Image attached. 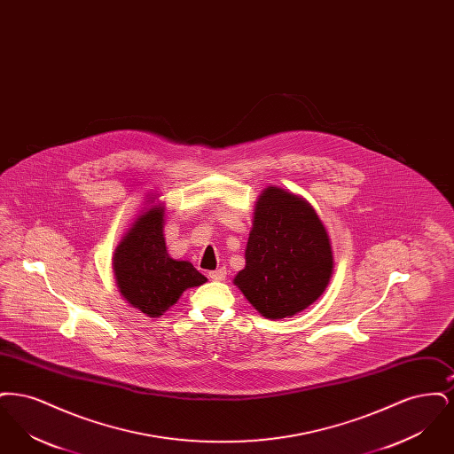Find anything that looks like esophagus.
<instances>
[{
  "label": "esophagus",
  "instance_id": "34e87169",
  "mask_svg": "<svg viewBox=\"0 0 454 454\" xmlns=\"http://www.w3.org/2000/svg\"><path fill=\"white\" fill-rule=\"evenodd\" d=\"M209 279H211V281H224V279H226V269L221 267V269H216V270L209 272Z\"/></svg>",
  "mask_w": 454,
  "mask_h": 454
}]
</instances>
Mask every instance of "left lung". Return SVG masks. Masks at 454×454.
Instances as JSON below:
<instances>
[{
    "instance_id": "8db88e82",
    "label": "left lung",
    "mask_w": 454,
    "mask_h": 454,
    "mask_svg": "<svg viewBox=\"0 0 454 454\" xmlns=\"http://www.w3.org/2000/svg\"><path fill=\"white\" fill-rule=\"evenodd\" d=\"M333 274L330 237L313 206L269 185L260 192L235 286L269 320L291 318L324 294Z\"/></svg>"
}]
</instances>
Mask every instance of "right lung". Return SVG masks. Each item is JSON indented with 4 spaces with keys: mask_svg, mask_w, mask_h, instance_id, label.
Here are the masks:
<instances>
[{
    "mask_svg": "<svg viewBox=\"0 0 454 454\" xmlns=\"http://www.w3.org/2000/svg\"><path fill=\"white\" fill-rule=\"evenodd\" d=\"M165 204L148 197L112 255V269L121 296L150 318H160L184 291L207 281L187 260L167 252L163 235Z\"/></svg>",
    "mask_w": 454,
    "mask_h": 454,
    "instance_id": "add662e5",
    "label": "right lung"
}]
</instances>
